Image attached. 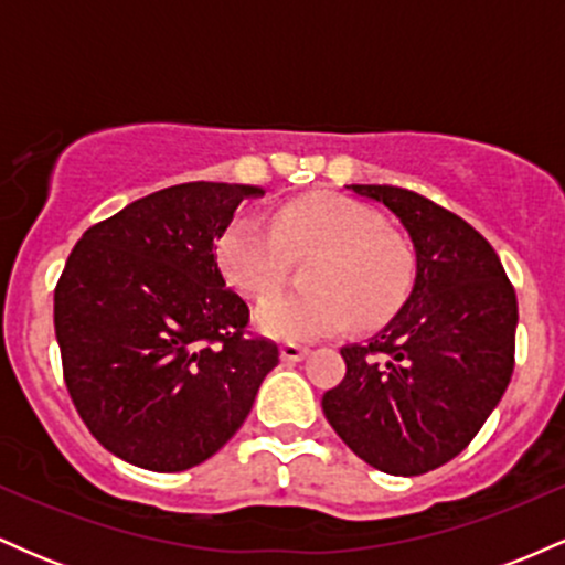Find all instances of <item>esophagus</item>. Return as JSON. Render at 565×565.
<instances>
[{
    "label": "esophagus",
    "instance_id": "obj_1",
    "mask_svg": "<svg viewBox=\"0 0 565 565\" xmlns=\"http://www.w3.org/2000/svg\"><path fill=\"white\" fill-rule=\"evenodd\" d=\"M308 353H310V348L308 345H297V342H284V345H281V361H287V364L302 361Z\"/></svg>",
    "mask_w": 565,
    "mask_h": 565
}]
</instances>
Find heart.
<instances>
[{
  "label": "heart",
  "mask_w": 565,
  "mask_h": 565,
  "mask_svg": "<svg viewBox=\"0 0 565 565\" xmlns=\"http://www.w3.org/2000/svg\"><path fill=\"white\" fill-rule=\"evenodd\" d=\"M321 252L310 265L305 295H274L255 310L257 332L284 342L319 340L359 321H385L414 284L412 249L382 217L348 196H305L281 206L274 220L242 212L220 231L215 257L225 281L246 297L274 291L289 255Z\"/></svg>",
  "instance_id": "1"
}]
</instances>
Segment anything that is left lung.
I'll use <instances>...</instances> for the list:
<instances>
[{"instance_id":"obj_1","label":"left lung","mask_w":565,"mask_h":565,"mask_svg":"<svg viewBox=\"0 0 565 565\" xmlns=\"http://www.w3.org/2000/svg\"><path fill=\"white\" fill-rule=\"evenodd\" d=\"M348 188L398 217L417 276L385 329L340 350L348 372L321 406L366 465L423 476L457 457L508 391L515 289L491 244L436 201L395 185Z\"/></svg>"}]
</instances>
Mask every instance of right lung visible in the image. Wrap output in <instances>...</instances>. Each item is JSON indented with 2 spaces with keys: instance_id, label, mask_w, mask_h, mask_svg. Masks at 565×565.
Instances as JSON below:
<instances>
[{
  "instance_id": "1",
  "label": "right lung",
  "mask_w": 565,
  "mask_h": 565,
  "mask_svg": "<svg viewBox=\"0 0 565 565\" xmlns=\"http://www.w3.org/2000/svg\"><path fill=\"white\" fill-rule=\"evenodd\" d=\"M263 188L183 183L84 231L55 287V337L76 412L108 451L178 472L244 425L276 342L246 334L225 287L220 231Z\"/></svg>"
}]
</instances>
